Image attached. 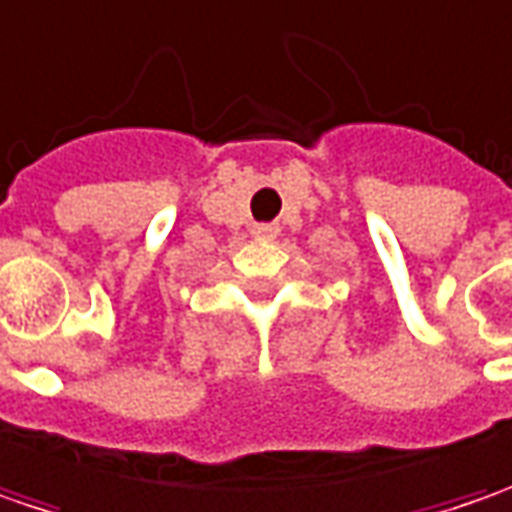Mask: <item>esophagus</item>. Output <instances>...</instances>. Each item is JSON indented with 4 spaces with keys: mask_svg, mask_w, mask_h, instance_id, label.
Listing matches in <instances>:
<instances>
[{
    "mask_svg": "<svg viewBox=\"0 0 512 512\" xmlns=\"http://www.w3.org/2000/svg\"><path fill=\"white\" fill-rule=\"evenodd\" d=\"M253 239H259V242H268V239H276V233H279V227L276 224H253Z\"/></svg>",
    "mask_w": 512,
    "mask_h": 512,
    "instance_id": "34e87169",
    "label": "esophagus"
}]
</instances>
